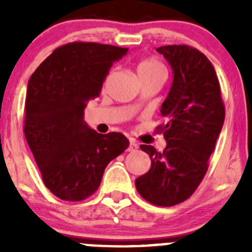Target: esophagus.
<instances>
[{"label":"esophagus","instance_id":"obj_1","mask_svg":"<svg viewBox=\"0 0 252 252\" xmlns=\"http://www.w3.org/2000/svg\"><path fill=\"white\" fill-rule=\"evenodd\" d=\"M139 145H137L136 142L133 141V140H130V145H128V151H135L137 150Z\"/></svg>","mask_w":252,"mask_h":252}]
</instances>
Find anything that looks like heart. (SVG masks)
<instances>
[{"mask_svg": "<svg viewBox=\"0 0 252 252\" xmlns=\"http://www.w3.org/2000/svg\"><path fill=\"white\" fill-rule=\"evenodd\" d=\"M139 78L148 77H164L165 78V66L159 59L153 57L144 58L137 63L136 66Z\"/></svg>", "mask_w": 252, "mask_h": 252, "instance_id": "obj_1", "label": "heart"}]
</instances>
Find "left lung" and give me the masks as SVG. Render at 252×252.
Segmentation results:
<instances>
[{"label":"left lung","mask_w":252,"mask_h":252,"mask_svg":"<svg viewBox=\"0 0 252 252\" xmlns=\"http://www.w3.org/2000/svg\"><path fill=\"white\" fill-rule=\"evenodd\" d=\"M170 64L174 79L161 104L165 125L158 126L166 140L162 151L140 145L151 159L150 170L135 180L149 203L171 207L188 199L201 184L209 157L223 126L221 87L208 58L189 45L157 49Z\"/></svg>","instance_id":"8db88e82"}]
</instances>
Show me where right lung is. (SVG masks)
<instances>
[{"mask_svg": "<svg viewBox=\"0 0 252 252\" xmlns=\"http://www.w3.org/2000/svg\"><path fill=\"white\" fill-rule=\"evenodd\" d=\"M127 48L98 43L55 49L31 75L24 132L46 188L63 201H83L98 189L108 162L128 148L120 132L90 128L83 111L98 97L112 64Z\"/></svg>", "mask_w": 252, "mask_h": 252, "instance_id": "obj_1", "label": "right lung"}]
</instances>
